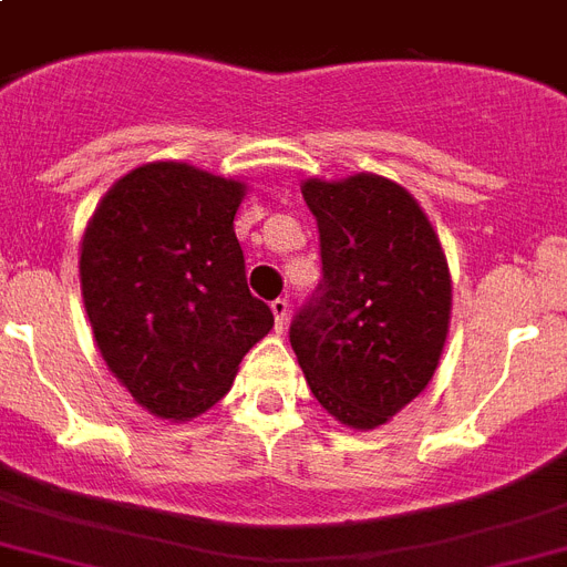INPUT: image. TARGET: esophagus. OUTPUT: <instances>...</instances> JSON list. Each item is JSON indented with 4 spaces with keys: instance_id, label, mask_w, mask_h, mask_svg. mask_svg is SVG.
Here are the masks:
<instances>
[{
    "instance_id": "34e87169",
    "label": "esophagus",
    "mask_w": 567,
    "mask_h": 567,
    "mask_svg": "<svg viewBox=\"0 0 567 567\" xmlns=\"http://www.w3.org/2000/svg\"><path fill=\"white\" fill-rule=\"evenodd\" d=\"M269 307H272L275 324H278V333H280V330H284V327H287V316H289V301H287V298H275V301L269 303Z\"/></svg>"
}]
</instances>
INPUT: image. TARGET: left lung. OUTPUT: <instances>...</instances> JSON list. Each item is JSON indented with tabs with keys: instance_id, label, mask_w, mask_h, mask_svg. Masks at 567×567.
I'll return each instance as SVG.
<instances>
[{
	"instance_id": "1",
	"label": "left lung",
	"mask_w": 567,
	"mask_h": 567,
	"mask_svg": "<svg viewBox=\"0 0 567 567\" xmlns=\"http://www.w3.org/2000/svg\"><path fill=\"white\" fill-rule=\"evenodd\" d=\"M318 219V295L289 327L295 357L327 414L385 425L432 382L452 318L441 237L409 190L377 173L303 179Z\"/></svg>"
}]
</instances>
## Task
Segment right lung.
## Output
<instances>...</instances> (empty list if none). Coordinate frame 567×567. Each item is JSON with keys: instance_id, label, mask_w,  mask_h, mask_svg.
<instances>
[{"instance_id": "add662e5", "label": "right lung", "mask_w": 567, "mask_h": 567, "mask_svg": "<svg viewBox=\"0 0 567 567\" xmlns=\"http://www.w3.org/2000/svg\"><path fill=\"white\" fill-rule=\"evenodd\" d=\"M246 182L150 162L97 203L81 240V292L106 368L153 417L182 423L228 394L275 324L246 287L234 214Z\"/></svg>"}]
</instances>
